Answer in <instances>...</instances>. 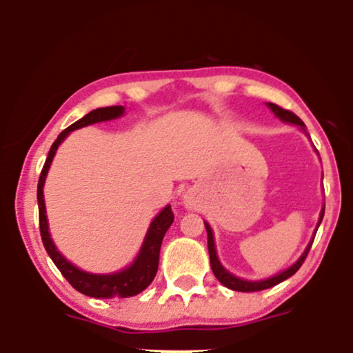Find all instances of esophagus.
Returning a JSON list of instances; mask_svg holds the SVG:
<instances>
[{
  "label": "esophagus",
  "mask_w": 353,
  "mask_h": 353,
  "mask_svg": "<svg viewBox=\"0 0 353 353\" xmlns=\"http://www.w3.org/2000/svg\"><path fill=\"white\" fill-rule=\"evenodd\" d=\"M192 197L190 196H185V205H192Z\"/></svg>",
  "instance_id": "obj_1"
}]
</instances>
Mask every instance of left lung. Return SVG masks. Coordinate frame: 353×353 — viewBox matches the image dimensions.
I'll return each mask as SVG.
<instances>
[{"instance_id": "1", "label": "left lung", "mask_w": 353, "mask_h": 353, "mask_svg": "<svg viewBox=\"0 0 353 353\" xmlns=\"http://www.w3.org/2000/svg\"><path fill=\"white\" fill-rule=\"evenodd\" d=\"M267 106L274 111V114L279 117V119L285 121V123H290V124H297L301 125V128L305 131V124L302 123V119L299 117L297 114H294L292 111H289V109H283L281 106H277V104L274 103H267ZM323 212H325V208L322 209V212H320V219H319V224H317V229L320 225V222H322L323 219ZM205 224V230H208V249H209V257H210V267H212V272L214 275L217 277V281L222 283V285H225L228 289H232V290H237V292H257V290H265V289H270V287L277 285V283H281L285 281V279L292 277V275L297 272L299 269H301L303 261H305L307 254H309L310 247H312V242L307 245L305 252L301 255V259H299L297 262L292 267H289L287 270H283V272L274 275V277L270 279H265V281H257V282H250V281H242V279L236 277V275L229 274L228 270L224 269V267L221 265V262H219L217 259V254H216V245H214V236H212V229H210V225L208 222H204Z\"/></svg>"}]
</instances>
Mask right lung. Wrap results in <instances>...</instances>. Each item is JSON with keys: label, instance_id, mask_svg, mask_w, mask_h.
Instances as JSON below:
<instances>
[{"label": "right lung", "instance_id": "add662e5", "mask_svg": "<svg viewBox=\"0 0 353 353\" xmlns=\"http://www.w3.org/2000/svg\"><path fill=\"white\" fill-rule=\"evenodd\" d=\"M123 112H124L123 106L99 108V109H94V111H91L84 117H81L79 121H76L74 124L70 125V128L64 129V131L58 136V139L52 143L50 152H48L46 163L43 165L41 176H39V181H38L39 230H41L44 249H46L48 255L52 259L54 265L59 269V272L64 275V279H66V281L70 282L78 292L89 295V297H96V299L132 297V295L143 292L145 287H149V283L154 281V277H156L157 267H159V252H161V244H163L164 234L168 232V229L171 228V224L174 222V214H172L171 205H165V208L157 214V217L151 222L148 234H145L144 244L141 247L136 261L132 262L128 269L121 270V272H114V274L96 275V274L84 272V270H81L76 265H72L70 261H66V259L59 254V250L56 249V245L52 244L50 230H48L46 208H44V199H43V185H44V179H46V174L50 171L52 157H54L56 154V149H58V145L63 143L64 137L70 134L71 131H74V129L84 128V125L101 123V121L116 119V117L123 116Z\"/></svg>", "mask_w": 353, "mask_h": 353}]
</instances>
